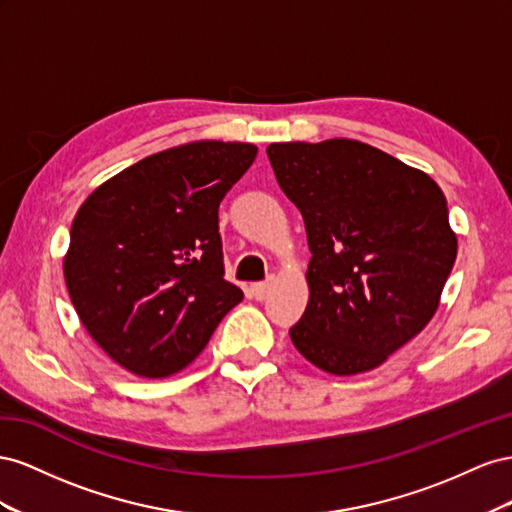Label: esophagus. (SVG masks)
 I'll return each instance as SVG.
<instances>
[{
	"instance_id": "esophagus-1",
	"label": "esophagus",
	"mask_w": 512,
	"mask_h": 512,
	"mask_svg": "<svg viewBox=\"0 0 512 512\" xmlns=\"http://www.w3.org/2000/svg\"><path fill=\"white\" fill-rule=\"evenodd\" d=\"M251 291H253V298L266 300L268 294H270V283H253V285H251Z\"/></svg>"
}]
</instances>
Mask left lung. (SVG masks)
<instances>
[{"label": "left lung", "mask_w": 512, "mask_h": 512, "mask_svg": "<svg viewBox=\"0 0 512 512\" xmlns=\"http://www.w3.org/2000/svg\"><path fill=\"white\" fill-rule=\"evenodd\" d=\"M266 152L313 255L309 304L291 341L332 375L379 367L429 324L455 266L442 188L354 139L272 143Z\"/></svg>", "instance_id": "1"}]
</instances>
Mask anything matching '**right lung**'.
I'll use <instances>...</instances> for the list:
<instances>
[{
    "label": "right lung",
    "instance_id": "add662e5",
    "mask_svg": "<svg viewBox=\"0 0 512 512\" xmlns=\"http://www.w3.org/2000/svg\"><path fill=\"white\" fill-rule=\"evenodd\" d=\"M255 156L251 143L178 145L120 171L79 208L68 294L92 339L130 373H178L242 302L225 281L218 206Z\"/></svg>",
    "mask_w": 512,
    "mask_h": 512
}]
</instances>
